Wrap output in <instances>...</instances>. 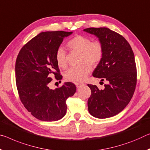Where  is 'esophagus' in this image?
Masks as SVG:
<instances>
[{
    "mask_svg": "<svg viewBox=\"0 0 150 150\" xmlns=\"http://www.w3.org/2000/svg\"><path fill=\"white\" fill-rule=\"evenodd\" d=\"M84 85L83 83H75L76 87H77V88L79 87L81 85Z\"/></svg>",
    "mask_w": 150,
    "mask_h": 150,
    "instance_id": "esophagus-1",
    "label": "esophagus"
}]
</instances>
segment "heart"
Instances as JSON below:
<instances>
[{
    "label": "heart",
    "instance_id": "1",
    "mask_svg": "<svg viewBox=\"0 0 150 150\" xmlns=\"http://www.w3.org/2000/svg\"><path fill=\"white\" fill-rule=\"evenodd\" d=\"M67 45L71 51L81 53V63L85 64L79 67L70 68L66 71L64 75L65 79L71 82L83 81L91 70V66L88 64L96 65L103 58V45L98 41L92 42L89 38L83 35H77L73 37ZM55 60L59 67L63 69L66 67V51L62 47H59L56 51Z\"/></svg>",
    "mask_w": 150,
    "mask_h": 150
}]
</instances>
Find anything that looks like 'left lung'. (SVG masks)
<instances>
[{
  "label": "left lung",
  "mask_w": 150,
  "mask_h": 150,
  "mask_svg": "<svg viewBox=\"0 0 150 150\" xmlns=\"http://www.w3.org/2000/svg\"><path fill=\"white\" fill-rule=\"evenodd\" d=\"M83 31L95 35L103 45V58L93 76L108 82L103 89L87 85L91 91L88 110L97 118L113 117L127 105L134 93L137 71L134 52L124 37L108 28H87Z\"/></svg>",
  "instance_id": "obj_1"
}]
</instances>
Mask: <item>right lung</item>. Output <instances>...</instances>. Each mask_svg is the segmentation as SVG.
Here are the masks:
<instances>
[{"mask_svg":"<svg viewBox=\"0 0 150 150\" xmlns=\"http://www.w3.org/2000/svg\"><path fill=\"white\" fill-rule=\"evenodd\" d=\"M73 32L47 31L37 35L24 45L15 64L16 87L21 101L35 117L53 122L63 117L67 112L66 100L76 91L75 85L65 82L59 88L49 87L54 75L62 79L55 60V53L65 37Z\"/></svg>","mask_w":150,"mask_h":150,"instance_id":"right-lung-1","label":"right lung"}]
</instances>
